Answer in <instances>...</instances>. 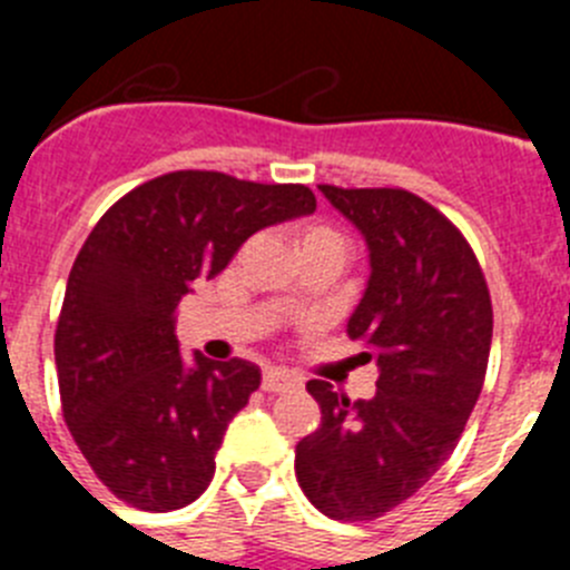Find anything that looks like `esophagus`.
I'll return each mask as SVG.
<instances>
[{"mask_svg":"<svg viewBox=\"0 0 570 570\" xmlns=\"http://www.w3.org/2000/svg\"><path fill=\"white\" fill-rule=\"evenodd\" d=\"M262 387H265L268 394H285V391L302 387V376L294 374V371H285V367H265Z\"/></svg>","mask_w":570,"mask_h":570,"instance_id":"obj_1","label":"esophagus"}]
</instances>
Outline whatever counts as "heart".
Wrapping results in <instances>:
<instances>
[{
	"label": "heart",
	"mask_w": 570,
	"mask_h": 570,
	"mask_svg": "<svg viewBox=\"0 0 570 570\" xmlns=\"http://www.w3.org/2000/svg\"><path fill=\"white\" fill-rule=\"evenodd\" d=\"M322 245H342V248H345V239H342L340 230L331 228V225L325 223H305L302 228H296L294 234L296 254H302V250H308V248H322Z\"/></svg>",
	"instance_id": "b5f03b06"
}]
</instances>
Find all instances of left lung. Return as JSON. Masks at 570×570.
Wrapping results in <instances>:
<instances>
[{
    "label": "left lung",
    "mask_w": 570,
    "mask_h": 570,
    "mask_svg": "<svg viewBox=\"0 0 570 570\" xmlns=\"http://www.w3.org/2000/svg\"><path fill=\"white\" fill-rule=\"evenodd\" d=\"M362 230L371 279L347 336L380 365L376 394L351 402L311 380L322 425L296 445V480L325 517H385L454 454L480 400L493 308L480 259L445 214L405 188L320 185Z\"/></svg>",
    "instance_id": "left-lung-1"
}]
</instances>
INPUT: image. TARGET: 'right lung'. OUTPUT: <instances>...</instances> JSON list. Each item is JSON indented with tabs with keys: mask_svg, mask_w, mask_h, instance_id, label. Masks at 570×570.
Masks as SVG:
<instances>
[{
	"mask_svg": "<svg viewBox=\"0 0 570 570\" xmlns=\"http://www.w3.org/2000/svg\"><path fill=\"white\" fill-rule=\"evenodd\" d=\"M314 210L308 185L174 170L128 190L90 230L53 354L65 425L114 497L163 513L210 485L225 428L259 387V367L203 354L185 367L174 311L250 234Z\"/></svg>",
	"mask_w": 570,
	"mask_h": 570,
	"instance_id": "obj_1",
	"label": "right lung"
}]
</instances>
